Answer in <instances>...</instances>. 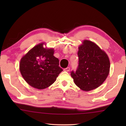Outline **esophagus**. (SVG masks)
I'll use <instances>...</instances> for the list:
<instances>
[{"mask_svg": "<svg viewBox=\"0 0 126 126\" xmlns=\"http://www.w3.org/2000/svg\"><path fill=\"white\" fill-rule=\"evenodd\" d=\"M69 70H70V68H69V67H67V68H65V69H64V71H65V72H68V71H69Z\"/></svg>", "mask_w": 126, "mask_h": 126, "instance_id": "1", "label": "esophagus"}]
</instances>
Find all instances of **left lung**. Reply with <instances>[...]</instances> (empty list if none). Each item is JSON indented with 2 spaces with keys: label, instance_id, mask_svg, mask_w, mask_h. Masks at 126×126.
<instances>
[{
  "label": "left lung",
  "instance_id": "8db88e82",
  "mask_svg": "<svg viewBox=\"0 0 126 126\" xmlns=\"http://www.w3.org/2000/svg\"><path fill=\"white\" fill-rule=\"evenodd\" d=\"M78 55L77 69L71 73L74 83L84 91L98 88L109 74L110 62L107 54L94 43L84 40L79 46Z\"/></svg>",
  "mask_w": 126,
  "mask_h": 126
}]
</instances>
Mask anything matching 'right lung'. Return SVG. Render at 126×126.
Here are the masks:
<instances>
[{"label": "right lung", "instance_id": "add662e5", "mask_svg": "<svg viewBox=\"0 0 126 126\" xmlns=\"http://www.w3.org/2000/svg\"><path fill=\"white\" fill-rule=\"evenodd\" d=\"M43 43L31 49L20 61L19 69L30 86L38 89L52 85L63 69L59 59L53 55L54 49L43 47Z\"/></svg>", "mask_w": 126, "mask_h": 126}]
</instances>
